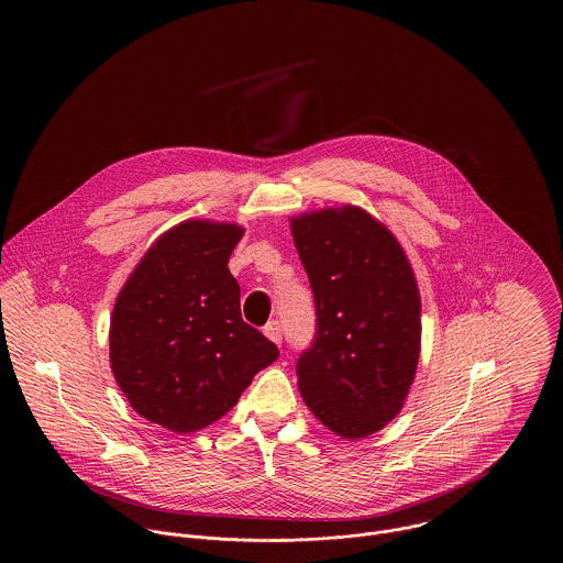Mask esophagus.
I'll list each match as a JSON object with an SVG mask.
<instances>
[{
	"label": "esophagus",
	"mask_w": 563,
	"mask_h": 563,
	"mask_svg": "<svg viewBox=\"0 0 563 563\" xmlns=\"http://www.w3.org/2000/svg\"><path fill=\"white\" fill-rule=\"evenodd\" d=\"M264 333L268 335L274 344H280V342H283V329H280V322L278 321H269L268 324L264 327Z\"/></svg>",
	"instance_id": "obj_1"
}]
</instances>
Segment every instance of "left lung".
<instances>
[{
    "label": "left lung",
    "mask_w": 563,
    "mask_h": 563,
    "mask_svg": "<svg viewBox=\"0 0 563 563\" xmlns=\"http://www.w3.org/2000/svg\"><path fill=\"white\" fill-rule=\"evenodd\" d=\"M317 331L297 358L299 393L327 429L361 439L388 424L420 356V295L397 239L372 214L327 209L291 221Z\"/></svg>",
    "instance_id": "8db88e82"
}]
</instances>
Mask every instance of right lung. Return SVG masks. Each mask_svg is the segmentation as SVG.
Here are the masks:
<instances>
[{"label":"right lung","instance_id":"obj_1","mask_svg":"<svg viewBox=\"0 0 563 563\" xmlns=\"http://www.w3.org/2000/svg\"><path fill=\"white\" fill-rule=\"evenodd\" d=\"M241 236L232 223L184 221L118 295L111 369L134 411L164 429L209 427L278 358L276 344L242 321L241 287L228 269Z\"/></svg>","mask_w":563,"mask_h":563}]
</instances>
